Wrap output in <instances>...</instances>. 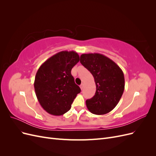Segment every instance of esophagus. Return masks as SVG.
Here are the masks:
<instances>
[{
  "label": "esophagus",
  "mask_w": 156,
  "mask_h": 156,
  "mask_svg": "<svg viewBox=\"0 0 156 156\" xmlns=\"http://www.w3.org/2000/svg\"><path fill=\"white\" fill-rule=\"evenodd\" d=\"M84 83H82V84H81V85H80V88H81V90H83V88H84Z\"/></svg>",
  "instance_id": "obj_1"
}]
</instances>
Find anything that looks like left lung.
Returning a JSON list of instances; mask_svg holds the SVG:
<instances>
[{"mask_svg": "<svg viewBox=\"0 0 156 156\" xmlns=\"http://www.w3.org/2000/svg\"><path fill=\"white\" fill-rule=\"evenodd\" d=\"M80 62L92 73L96 86L95 95L86 101L88 111L98 115L111 112L124 90L122 70L114 61L100 53L83 54Z\"/></svg>", "mask_w": 156, "mask_h": 156, "instance_id": "obj_1", "label": "left lung"}]
</instances>
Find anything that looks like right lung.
<instances>
[{
	"mask_svg": "<svg viewBox=\"0 0 156 156\" xmlns=\"http://www.w3.org/2000/svg\"><path fill=\"white\" fill-rule=\"evenodd\" d=\"M79 60L76 52L60 51L47 60L37 70L34 83L36 95L49 114L60 116L67 112L81 92L71 74Z\"/></svg>",
	"mask_w": 156,
	"mask_h": 156,
	"instance_id": "1",
	"label": "right lung"
}]
</instances>
